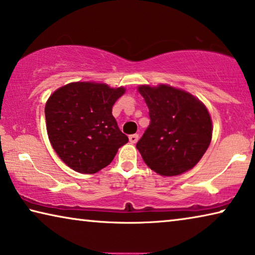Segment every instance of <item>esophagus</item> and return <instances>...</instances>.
Listing matches in <instances>:
<instances>
[{
	"label": "esophagus",
	"mask_w": 255,
	"mask_h": 255,
	"mask_svg": "<svg viewBox=\"0 0 255 255\" xmlns=\"http://www.w3.org/2000/svg\"><path fill=\"white\" fill-rule=\"evenodd\" d=\"M128 140H130V142L131 143H136L138 142V140H139V134H131L130 136H128Z\"/></svg>",
	"instance_id": "obj_1"
}]
</instances>
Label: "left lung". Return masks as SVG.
Instances as JSON below:
<instances>
[{"instance_id": "left-lung-1", "label": "left lung", "mask_w": 255, "mask_h": 255, "mask_svg": "<svg viewBox=\"0 0 255 255\" xmlns=\"http://www.w3.org/2000/svg\"><path fill=\"white\" fill-rule=\"evenodd\" d=\"M150 124L136 149L144 163L163 177H174L197 164L212 140V120L197 97L168 84L139 85Z\"/></svg>"}]
</instances>
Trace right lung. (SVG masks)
I'll return each instance as SVG.
<instances>
[{
	"label": "right lung",
	"instance_id": "add662e5",
	"mask_svg": "<svg viewBox=\"0 0 255 255\" xmlns=\"http://www.w3.org/2000/svg\"><path fill=\"white\" fill-rule=\"evenodd\" d=\"M127 89L98 82H72L57 89L45 104L50 143L66 165L84 174L112 163L128 138L112 114Z\"/></svg>",
	"mask_w": 255,
	"mask_h": 255
}]
</instances>
